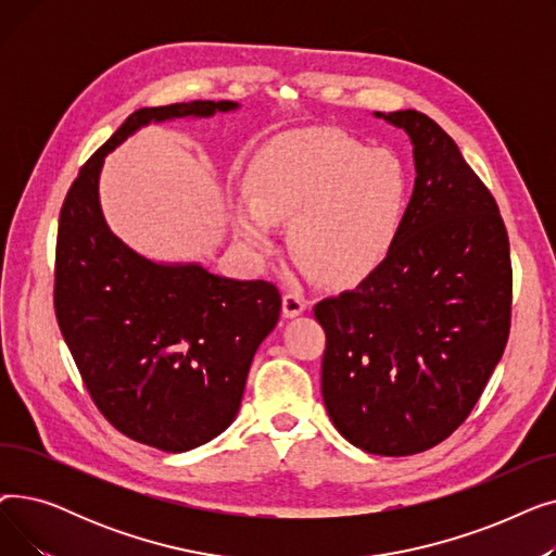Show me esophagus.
Masks as SVG:
<instances>
[{
  "label": "esophagus",
  "instance_id": "1",
  "mask_svg": "<svg viewBox=\"0 0 556 556\" xmlns=\"http://www.w3.org/2000/svg\"><path fill=\"white\" fill-rule=\"evenodd\" d=\"M281 311L286 317H298L306 311V300L300 293H295V290H288L281 300Z\"/></svg>",
  "mask_w": 556,
  "mask_h": 556
}]
</instances>
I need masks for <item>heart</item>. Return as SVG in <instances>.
I'll list each match as a JSON object with an SVG mask.
<instances>
[{"label":"heart","mask_w":556,"mask_h":556,"mask_svg":"<svg viewBox=\"0 0 556 556\" xmlns=\"http://www.w3.org/2000/svg\"><path fill=\"white\" fill-rule=\"evenodd\" d=\"M237 220L245 241L270 248L273 223L290 220V250L325 283L381 266L403 225L407 170L390 149L317 128L275 141L250 168Z\"/></svg>","instance_id":"b5f03b06"}]
</instances>
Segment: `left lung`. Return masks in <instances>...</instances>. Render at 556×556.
<instances>
[{"instance_id":"obj_1","label":"left lung","mask_w":556,"mask_h":556,"mask_svg":"<svg viewBox=\"0 0 556 556\" xmlns=\"http://www.w3.org/2000/svg\"><path fill=\"white\" fill-rule=\"evenodd\" d=\"M376 116L410 135L415 191L381 266L313 313L333 426L367 453L401 457L471 415L505 352L514 281L498 204L457 143L424 112Z\"/></svg>"}]
</instances>
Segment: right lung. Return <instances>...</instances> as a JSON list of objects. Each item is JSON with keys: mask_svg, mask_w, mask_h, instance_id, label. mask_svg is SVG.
I'll return each mask as SVG.
<instances>
[{"mask_svg": "<svg viewBox=\"0 0 556 556\" xmlns=\"http://www.w3.org/2000/svg\"><path fill=\"white\" fill-rule=\"evenodd\" d=\"M233 108L191 101L132 112L83 164L58 220L53 308L83 383L116 430L166 453L214 440L237 417L281 295L270 281L160 266L126 248L103 220L99 170L139 126Z\"/></svg>", "mask_w": 556, "mask_h": 556, "instance_id": "obj_1", "label": "right lung"}]
</instances>
